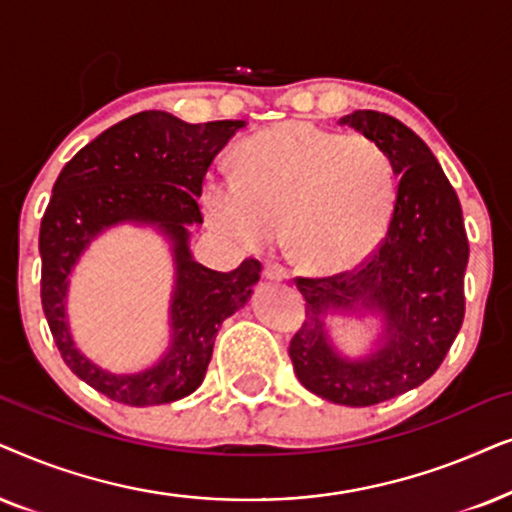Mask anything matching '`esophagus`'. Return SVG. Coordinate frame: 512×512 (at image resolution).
<instances>
[{
	"mask_svg": "<svg viewBox=\"0 0 512 512\" xmlns=\"http://www.w3.org/2000/svg\"><path fill=\"white\" fill-rule=\"evenodd\" d=\"M264 276H267L269 281H288V278H290L288 269H285L283 264H278V262H269L267 267H264Z\"/></svg>",
	"mask_w": 512,
	"mask_h": 512,
	"instance_id": "obj_1",
	"label": "esophagus"
}]
</instances>
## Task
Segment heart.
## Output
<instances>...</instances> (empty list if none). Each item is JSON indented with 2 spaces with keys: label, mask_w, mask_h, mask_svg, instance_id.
<instances>
[{
  "label": "heart",
  "mask_w": 512,
  "mask_h": 512,
  "mask_svg": "<svg viewBox=\"0 0 512 512\" xmlns=\"http://www.w3.org/2000/svg\"><path fill=\"white\" fill-rule=\"evenodd\" d=\"M201 201L210 227L238 248H269L285 227L299 267L332 276L370 260L386 238L398 173L379 142L283 121L243 140L236 175L208 177Z\"/></svg>",
  "instance_id": "b5f03b06"
}]
</instances>
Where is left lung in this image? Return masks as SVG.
Wrapping results in <instances>:
<instances>
[{"instance_id":"8db88e82","label":"left lung","mask_w":512,"mask_h":512,"mask_svg":"<svg viewBox=\"0 0 512 512\" xmlns=\"http://www.w3.org/2000/svg\"><path fill=\"white\" fill-rule=\"evenodd\" d=\"M391 154L400 177L388 234L356 271L297 278L306 320L290 342L304 388L337 405L367 407L424 384L445 360L466 311L468 238L461 203L438 159L412 128L374 109L339 119ZM327 315H374L375 349L351 359L331 342Z\"/></svg>"}]
</instances>
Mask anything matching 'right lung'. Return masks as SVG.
I'll return each instance as SVG.
<instances>
[{"mask_svg": "<svg viewBox=\"0 0 512 512\" xmlns=\"http://www.w3.org/2000/svg\"><path fill=\"white\" fill-rule=\"evenodd\" d=\"M245 121H187L149 109L133 114L74 154L60 170L39 229L42 306L60 356L81 381L133 407L166 405L201 386L222 320L243 309L262 264L245 260L220 274L189 250V227L203 224L196 199L203 177ZM119 223L152 226L176 264L164 356L140 373H109L76 349L66 320L69 276L95 237Z\"/></svg>", "mask_w": 512, "mask_h": 512, "instance_id": "obj_1", "label": "right lung"}]
</instances>
